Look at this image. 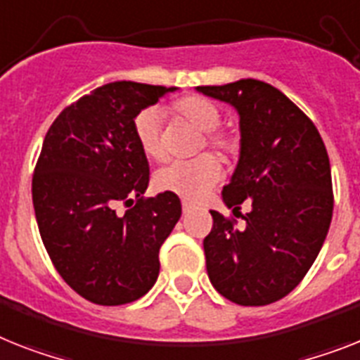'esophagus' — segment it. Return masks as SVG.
I'll return each instance as SVG.
<instances>
[{
    "label": "esophagus",
    "mask_w": 360,
    "mask_h": 360,
    "mask_svg": "<svg viewBox=\"0 0 360 360\" xmlns=\"http://www.w3.org/2000/svg\"><path fill=\"white\" fill-rule=\"evenodd\" d=\"M182 210L184 213H189L193 210V204L191 202H187V200H182Z\"/></svg>",
    "instance_id": "esophagus-1"
}]
</instances>
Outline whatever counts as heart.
Returning <instances> with one entry per match:
<instances>
[{"instance_id":"1","label":"heart","mask_w":360,"mask_h":360,"mask_svg":"<svg viewBox=\"0 0 360 360\" xmlns=\"http://www.w3.org/2000/svg\"><path fill=\"white\" fill-rule=\"evenodd\" d=\"M171 112L178 120L186 121L193 129L202 132L200 150L204 147L224 160L236 158L240 150V139L233 130L217 129L222 121L221 108L198 95H187L174 101ZM134 138L139 150L150 160H160L163 156L162 130L160 117L154 110H141L132 123ZM221 178V165L210 154H202L191 162H173L163 165L154 174V186L162 193H171L176 197L197 200L204 197Z\"/></svg>"}]
</instances>
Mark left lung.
<instances>
[{"label":"left lung","instance_id":"8db88e82","mask_svg":"<svg viewBox=\"0 0 360 360\" xmlns=\"http://www.w3.org/2000/svg\"><path fill=\"white\" fill-rule=\"evenodd\" d=\"M239 112L240 154L222 200L236 219L210 212L204 239L210 281L233 304L269 305L296 289L316 259L333 217L329 156L314 123L278 88L255 79L197 86Z\"/></svg>","mask_w":360,"mask_h":360}]
</instances>
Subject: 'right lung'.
<instances>
[{"mask_svg":"<svg viewBox=\"0 0 360 360\" xmlns=\"http://www.w3.org/2000/svg\"><path fill=\"white\" fill-rule=\"evenodd\" d=\"M176 88L117 80L62 110L32 174L38 230L56 272L97 305H123L150 290L160 246L182 215L176 195L145 198L148 162L134 117ZM134 206L117 216V203Z\"/></svg>","mask_w":360,"mask_h":360,"instance_id":"obj_1","label":"right lung"}]
</instances>
